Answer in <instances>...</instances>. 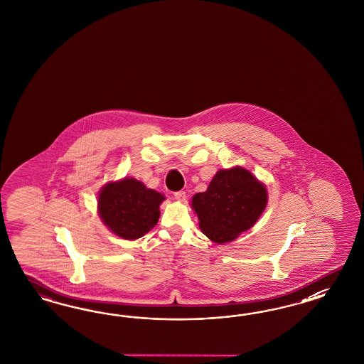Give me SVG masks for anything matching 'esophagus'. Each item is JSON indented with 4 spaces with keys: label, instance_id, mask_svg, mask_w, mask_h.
Returning <instances> with one entry per match:
<instances>
[{
    "label": "esophagus",
    "instance_id": "34e87169",
    "mask_svg": "<svg viewBox=\"0 0 364 364\" xmlns=\"http://www.w3.org/2000/svg\"><path fill=\"white\" fill-rule=\"evenodd\" d=\"M175 198H176L177 201L184 203L186 198H187V195H186L184 191H178V192H175Z\"/></svg>",
    "mask_w": 364,
    "mask_h": 364
}]
</instances>
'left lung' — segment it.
I'll return each instance as SVG.
<instances>
[{
	"mask_svg": "<svg viewBox=\"0 0 364 364\" xmlns=\"http://www.w3.org/2000/svg\"><path fill=\"white\" fill-rule=\"evenodd\" d=\"M267 189L242 166L221 169L205 192L192 198L198 225L212 242L235 240L242 232L254 227L267 205Z\"/></svg>",
	"mask_w": 364,
	"mask_h": 364,
	"instance_id": "obj_1",
	"label": "left lung"
}]
</instances>
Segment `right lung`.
Segmentation results:
<instances>
[{
  "label": "right lung",
  "mask_w": 364,
  "mask_h": 364,
  "mask_svg": "<svg viewBox=\"0 0 364 364\" xmlns=\"http://www.w3.org/2000/svg\"><path fill=\"white\" fill-rule=\"evenodd\" d=\"M160 192L141 181L125 177L105 184L99 193V215L102 223L125 240H136L151 231L160 218Z\"/></svg>",
  "instance_id": "add662e5"
}]
</instances>
